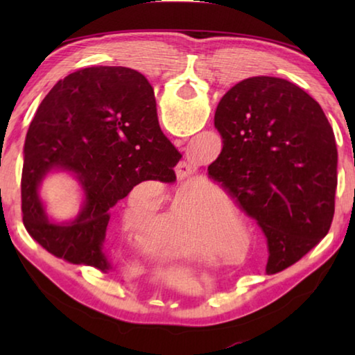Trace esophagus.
<instances>
[{"mask_svg":"<svg viewBox=\"0 0 355 355\" xmlns=\"http://www.w3.org/2000/svg\"><path fill=\"white\" fill-rule=\"evenodd\" d=\"M186 169H188V166H186ZM188 171H189V169H188Z\"/></svg>","mask_w":355,"mask_h":355,"instance_id":"1","label":"esophagus"}]
</instances>
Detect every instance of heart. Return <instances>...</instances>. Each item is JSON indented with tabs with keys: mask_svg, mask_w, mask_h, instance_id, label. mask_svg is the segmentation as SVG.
Instances as JSON below:
<instances>
[{
	"mask_svg": "<svg viewBox=\"0 0 355 355\" xmlns=\"http://www.w3.org/2000/svg\"><path fill=\"white\" fill-rule=\"evenodd\" d=\"M184 230H186V222L182 218H172L163 225V232L166 233V236L169 238L171 241L178 243V244H182L188 239L184 235Z\"/></svg>",
	"mask_w": 355,
	"mask_h": 355,
	"instance_id": "obj_1",
	"label": "heart"
}]
</instances>
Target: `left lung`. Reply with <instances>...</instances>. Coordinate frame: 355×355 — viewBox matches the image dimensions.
I'll return each instance as SVG.
<instances>
[{
	"instance_id": "obj_1",
	"label": "left lung",
	"mask_w": 355,
	"mask_h": 355,
	"mask_svg": "<svg viewBox=\"0 0 355 355\" xmlns=\"http://www.w3.org/2000/svg\"><path fill=\"white\" fill-rule=\"evenodd\" d=\"M220 155L208 177L266 236V271L299 261L327 235L335 213L338 152L321 106L296 84L252 76L220 98Z\"/></svg>"
}]
</instances>
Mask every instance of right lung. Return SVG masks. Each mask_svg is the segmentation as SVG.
I'll return each instance as SVG.
<instances>
[{"label":"right lung","mask_w":355,"mask_h":355,"mask_svg":"<svg viewBox=\"0 0 355 355\" xmlns=\"http://www.w3.org/2000/svg\"><path fill=\"white\" fill-rule=\"evenodd\" d=\"M182 158L159 128L153 89L127 67H87L59 80L29 125L21 172L23 224L56 257L107 269L110 208L141 182L175 180ZM51 168L74 173L85 205L70 225L47 220L38 184Z\"/></svg>","instance_id":"obj_1"}]
</instances>
